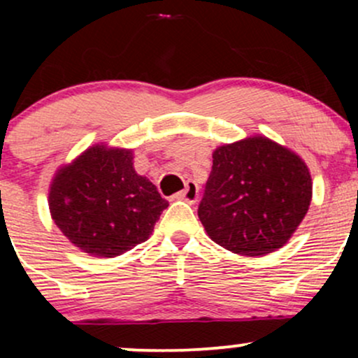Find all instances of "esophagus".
<instances>
[{
    "instance_id": "1",
    "label": "esophagus",
    "mask_w": 358,
    "mask_h": 358,
    "mask_svg": "<svg viewBox=\"0 0 358 358\" xmlns=\"http://www.w3.org/2000/svg\"><path fill=\"white\" fill-rule=\"evenodd\" d=\"M175 199L185 200V202H188V203L196 202V199H199V185H196L195 182H188L187 187H185V190L176 193Z\"/></svg>"
}]
</instances>
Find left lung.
Instances as JSON below:
<instances>
[{"label":"left lung","instance_id":"obj_1","mask_svg":"<svg viewBox=\"0 0 358 358\" xmlns=\"http://www.w3.org/2000/svg\"><path fill=\"white\" fill-rule=\"evenodd\" d=\"M199 205L213 242L241 256H266L291 239L311 202L306 163L266 136L219 146Z\"/></svg>","mask_w":358,"mask_h":358}]
</instances>
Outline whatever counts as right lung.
I'll return each instance as SVG.
<instances>
[{
    "label": "right lung",
    "instance_id": "1",
    "mask_svg": "<svg viewBox=\"0 0 358 358\" xmlns=\"http://www.w3.org/2000/svg\"><path fill=\"white\" fill-rule=\"evenodd\" d=\"M48 207L82 252L116 257L148 241L168 202L136 173L133 151L96 145L57 171Z\"/></svg>",
    "mask_w": 358,
    "mask_h": 358
}]
</instances>
